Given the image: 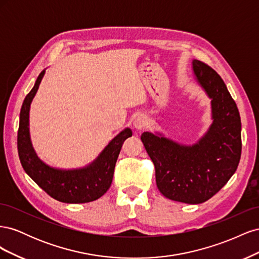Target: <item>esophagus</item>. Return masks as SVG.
Here are the masks:
<instances>
[{"label":"esophagus","mask_w":259,"mask_h":259,"mask_svg":"<svg viewBox=\"0 0 259 259\" xmlns=\"http://www.w3.org/2000/svg\"><path fill=\"white\" fill-rule=\"evenodd\" d=\"M133 125H134V127L138 131L144 130L147 126V117L143 114L137 115L134 119V122H133Z\"/></svg>","instance_id":"34e87169"}]
</instances>
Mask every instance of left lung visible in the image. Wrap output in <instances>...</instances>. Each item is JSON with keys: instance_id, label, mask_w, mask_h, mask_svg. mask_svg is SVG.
I'll use <instances>...</instances> for the list:
<instances>
[{"instance_id": "obj_1", "label": "left lung", "mask_w": 259, "mask_h": 259, "mask_svg": "<svg viewBox=\"0 0 259 259\" xmlns=\"http://www.w3.org/2000/svg\"><path fill=\"white\" fill-rule=\"evenodd\" d=\"M197 83L210 99V126L197 143L183 145L161 133L145 132L142 142L155 167V182L164 197L188 204L210 199L228 183L241 158L238 107L219 74L192 60Z\"/></svg>"}]
</instances>
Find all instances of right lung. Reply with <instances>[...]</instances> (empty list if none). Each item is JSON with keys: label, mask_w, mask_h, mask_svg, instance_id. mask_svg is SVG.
Instances as JSON below:
<instances>
[{"label": "right lung", "mask_w": 259, "mask_h": 259, "mask_svg": "<svg viewBox=\"0 0 259 259\" xmlns=\"http://www.w3.org/2000/svg\"><path fill=\"white\" fill-rule=\"evenodd\" d=\"M45 74L37 76L33 89L21 106L17 136L18 154L21 165L33 182L55 200L64 203H88L95 201L111 186L115 163L123 143L132 136V130L125 128L109 143L89 165L73 169H61L48 165L34 151L29 131L31 103Z\"/></svg>", "instance_id": "add662e5"}]
</instances>
